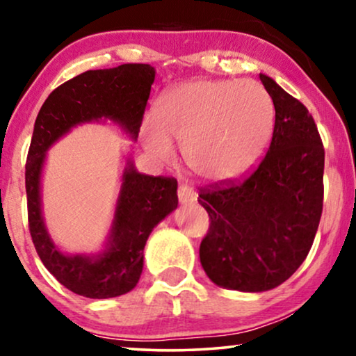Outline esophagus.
Masks as SVG:
<instances>
[{
    "mask_svg": "<svg viewBox=\"0 0 356 356\" xmlns=\"http://www.w3.org/2000/svg\"><path fill=\"white\" fill-rule=\"evenodd\" d=\"M178 197L181 204H191L194 201H197L196 191H194L193 188L186 186V184H181V186L178 188Z\"/></svg>",
    "mask_w": 356,
    "mask_h": 356,
    "instance_id": "34e87169",
    "label": "esophagus"
}]
</instances>
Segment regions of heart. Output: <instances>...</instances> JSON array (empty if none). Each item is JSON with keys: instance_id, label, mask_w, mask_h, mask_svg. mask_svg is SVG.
I'll return each mask as SVG.
<instances>
[{"instance_id": "1", "label": "heart", "mask_w": 356, "mask_h": 356, "mask_svg": "<svg viewBox=\"0 0 356 356\" xmlns=\"http://www.w3.org/2000/svg\"><path fill=\"white\" fill-rule=\"evenodd\" d=\"M274 133L270 97L252 81H188L160 97L140 143L159 163H173L175 145L209 183L240 179L259 163Z\"/></svg>"}]
</instances>
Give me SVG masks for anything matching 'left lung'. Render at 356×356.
<instances>
[{"label": "left lung", "instance_id": "1", "mask_svg": "<svg viewBox=\"0 0 356 356\" xmlns=\"http://www.w3.org/2000/svg\"><path fill=\"white\" fill-rule=\"evenodd\" d=\"M275 108L272 143L250 178L202 188L211 227L201 264L218 286L266 291L293 275L313 246L323 213L324 147L306 106L259 74Z\"/></svg>", "mask_w": 356, "mask_h": 356}]
</instances>
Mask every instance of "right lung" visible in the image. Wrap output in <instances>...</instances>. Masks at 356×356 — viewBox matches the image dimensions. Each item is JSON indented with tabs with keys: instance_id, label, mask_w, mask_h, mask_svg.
I'll use <instances>...</instances> for the list:
<instances>
[{
	"instance_id": "obj_1",
	"label": "right lung",
	"mask_w": 356,
	"mask_h": 356,
	"mask_svg": "<svg viewBox=\"0 0 356 356\" xmlns=\"http://www.w3.org/2000/svg\"><path fill=\"white\" fill-rule=\"evenodd\" d=\"M155 70L150 65H121L86 71L48 95L38 111L26 163L29 228L43 266L67 290L86 298H113L138 285L144 246L155 227L178 206L175 178L149 177L131 157L121 175L113 220L105 248L97 254H67L51 240L42 212V173L47 152L72 128L113 123L138 139Z\"/></svg>"
}]
</instances>
